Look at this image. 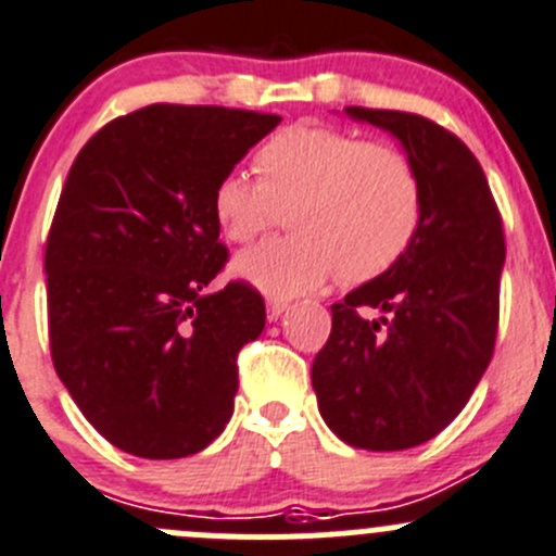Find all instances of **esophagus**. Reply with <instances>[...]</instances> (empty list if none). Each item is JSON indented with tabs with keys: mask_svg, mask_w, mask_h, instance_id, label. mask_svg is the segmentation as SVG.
Wrapping results in <instances>:
<instances>
[{
	"mask_svg": "<svg viewBox=\"0 0 556 556\" xmlns=\"http://www.w3.org/2000/svg\"><path fill=\"white\" fill-rule=\"evenodd\" d=\"M286 311H289V302H283V300H267V318H270V321H278V318L283 316Z\"/></svg>",
	"mask_w": 556,
	"mask_h": 556,
	"instance_id": "34e87169",
	"label": "esophagus"
}]
</instances>
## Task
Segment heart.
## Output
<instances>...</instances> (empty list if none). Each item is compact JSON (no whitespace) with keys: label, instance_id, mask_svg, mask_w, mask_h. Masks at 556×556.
I'll list each match as a JSON object with an SVG mask.
<instances>
[{"label":"heart","instance_id":"heart-1","mask_svg":"<svg viewBox=\"0 0 556 556\" xmlns=\"http://www.w3.org/2000/svg\"><path fill=\"white\" fill-rule=\"evenodd\" d=\"M256 173L218 178L213 218L227 240L251 243L289 211L294 232L235 260V276L267 294L311 291L338 273L349 283L378 278L421 227L425 189L408 153L354 131L286 126L260 146Z\"/></svg>","mask_w":556,"mask_h":556}]
</instances>
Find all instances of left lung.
<instances>
[{"mask_svg": "<svg viewBox=\"0 0 556 556\" xmlns=\"http://www.w3.org/2000/svg\"><path fill=\"white\" fill-rule=\"evenodd\" d=\"M392 131L416 164L425 213L410 249L332 305V332L311 367L329 430L367 452H403L446 430L494 354L505 235L470 148L403 110L345 108ZM376 306L387 317L365 319Z\"/></svg>", "mask_w": 556, "mask_h": 556, "instance_id": "left-lung-1", "label": "left lung"}]
</instances>
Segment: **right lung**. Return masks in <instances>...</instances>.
<instances>
[{"mask_svg":"<svg viewBox=\"0 0 556 556\" xmlns=\"http://www.w3.org/2000/svg\"><path fill=\"white\" fill-rule=\"evenodd\" d=\"M280 115L156 102L80 148L46 243L48 338L93 430L146 459L211 446L238 394V354L265 329L227 265L213 189Z\"/></svg>","mask_w":556,"mask_h":556,"instance_id":"right-lung-1","label":"right lung"}]
</instances>
